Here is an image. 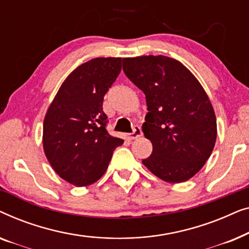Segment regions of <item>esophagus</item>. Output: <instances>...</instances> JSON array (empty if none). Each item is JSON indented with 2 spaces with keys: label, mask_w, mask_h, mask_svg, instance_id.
<instances>
[{
  "label": "esophagus",
  "mask_w": 249,
  "mask_h": 249,
  "mask_svg": "<svg viewBox=\"0 0 249 249\" xmlns=\"http://www.w3.org/2000/svg\"><path fill=\"white\" fill-rule=\"evenodd\" d=\"M142 135V131L141 127H139V125H135L134 131H132L131 134H127V137H128V139H136V138L141 137Z\"/></svg>",
  "instance_id": "esophagus-1"
}]
</instances>
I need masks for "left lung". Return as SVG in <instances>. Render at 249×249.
I'll use <instances>...</instances> for the list:
<instances>
[{
	"mask_svg": "<svg viewBox=\"0 0 249 249\" xmlns=\"http://www.w3.org/2000/svg\"><path fill=\"white\" fill-rule=\"evenodd\" d=\"M122 62L125 76L146 96L142 132L153 152L142 164L166 182L187 181L203 168L216 141V117L206 91L172 57L144 55Z\"/></svg>",
	"mask_w": 249,
	"mask_h": 249,
	"instance_id": "obj_1",
	"label": "left lung"
}]
</instances>
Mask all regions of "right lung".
<instances>
[{"label": "right lung", "mask_w": 249, "mask_h": 249, "mask_svg": "<svg viewBox=\"0 0 249 249\" xmlns=\"http://www.w3.org/2000/svg\"><path fill=\"white\" fill-rule=\"evenodd\" d=\"M122 68V57H96L76 68L61 85L44 118L43 148L54 171L77 187L96 182L124 139L107 130L103 98Z\"/></svg>", "instance_id": "right-lung-1"}]
</instances>
